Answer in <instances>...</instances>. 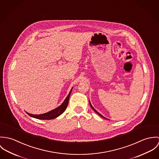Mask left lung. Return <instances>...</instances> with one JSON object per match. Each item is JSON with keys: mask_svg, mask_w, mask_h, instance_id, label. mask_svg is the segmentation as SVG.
Segmentation results:
<instances>
[{"mask_svg": "<svg viewBox=\"0 0 159 159\" xmlns=\"http://www.w3.org/2000/svg\"><path fill=\"white\" fill-rule=\"evenodd\" d=\"M89 104H90V106H91V108H93V110H94V111H95V112H96V113H98V115H99V116H101V117H102V118H105V119H107V118H106L105 117H104V116H102V115H101V114H100V113H99V112H98V111H96V110H95V109H94V108H93V107L91 106V102H90V101H89Z\"/></svg>", "mask_w": 159, "mask_h": 159, "instance_id": "obj_1", "label": "left lung"}]
</instances>
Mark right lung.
<instances>
[{
	"label": "right lung",
	"instance_id": "right-lung-1",
	"mask_svg": "<svg viewBox=\"0 0 159 159\" xmlns=\"http://www.w3.org/2000/svg\"><path fill=\"white\" fill-rule=\"evenodd\" d=\"M72 89H71L69 94L68 95V96L66 98L65 100L64 101V102L62 103V104L61 106L58 107L57 108L53 109V110L44 113V114H41V115H32V114L29 113L27 112H26V113L29 116H30L33 118H35L39 119V120H52V119L56 118L57 117H58V116L61 115L65 111L67 106L68 105V101L70 99Z\"/></svg>",
	"mask_w": 159,
	"mask_h": 159
}]
</instances>
